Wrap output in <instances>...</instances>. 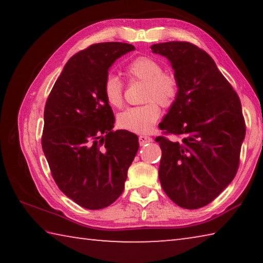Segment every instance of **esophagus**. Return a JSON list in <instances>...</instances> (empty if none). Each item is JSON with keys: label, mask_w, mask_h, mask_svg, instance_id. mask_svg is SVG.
I'll return each instance as SVG.
<instances>
[{"label": "esophagus", "mask_w": 263, "mask_h": 263, "mask_svg": "<svg viewBox=\"0 0 263 263\" xmlns=\"http://www.w3.org/2000/svg\"><path fill=\"white\" fill-rule=\"evenodd\" d=\"M153 139L148 136H145V135H140L139 136V142L140 145H145V144H148V142H152Z\"/></svg>", "instance_id": "1"}]
</instances>
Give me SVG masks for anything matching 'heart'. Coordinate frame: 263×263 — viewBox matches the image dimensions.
Returning a JSON list of instances; mask_svg holds the SVG:
<instances>
[{
  "label": "heart",
  "mask_w": 263,
  "mask_h": 263,
  "mask_svg": "<svg viewBox=\"0 0 263 263\" xmlns=\"http://www.w3.org/2000/svg\"><path fill=\"white\" fill-rule=\"evenodd\" d=\"M130 80L145 82L144 100L148 103L127 108L117 117V125L124 130L146 133L160 117L161 110L156 102L171 106L179 96L180 84L174 74L164 73L162 65L151 57H138L130 61L125 68ZM103 94L108 103L115 108L123 104V83L119 78L109 74L103 83ZM151 99L157 100L156 102Z\"/></svg>",
  "instance_id": "1"
}]
</instances>
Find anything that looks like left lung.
<instances>
[{
    "instance_id": "1",
    "label": "left lung",
    "mask_w": 263,
    "mask_h": 263,
    "mask_svg": "<svg viewBox=\"0 0 263 263\" xmlns=\"http://www.w3.org/2000/svg\"><path fill=\"white\" fill-rule=\"evenodd\" d=\"M166 57L180 84L179 96L159 124L179 140L158 137L162 151L159 179L177 205H208L237 174L246 135L241 103L212 58L186 42L151 46Z\"/></svg>"
}]
</instances>
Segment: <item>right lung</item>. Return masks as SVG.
<instances>
[{
  "instance_id": "1",
  "label": "right lung",
  "mask_w": 263,
  "mask_h": 263,
  "mask_svg": "<svg viewBox=\"0 0 263 263\" xmlns=\"http://www.w3.org/2000/svg\"><path fill=\"white\" fill-rule=\"evenodd\" d=\"M135 46L94 44L65 65L44 110L42 146L52 176L67 197L89 210L112 204L124 190L139 148L137 135L114 131L115 117L103 94L114 62Z\"/></svg>"
}]
</instances>
